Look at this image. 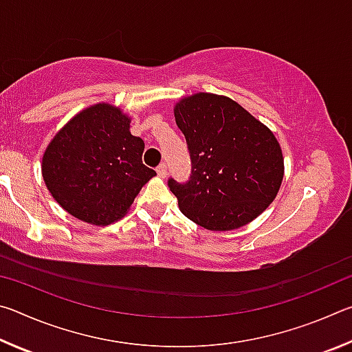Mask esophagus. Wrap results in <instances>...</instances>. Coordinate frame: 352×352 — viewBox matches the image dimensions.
Segmentation results:
<instances>
[{"instance_id":"1","label":"esophagus","mask_w":352,"mask_h":352,"mask_svg":"<svg viewBox=\"0 0 352 352\" xmlns=\"http://www.w3.org/2000/svg\"><path fill=\"white\" fill-rule=\"evenodd\" d=\"M157 174H158V177H162V178H164L166 175H168V168H166L164 163L158 166V168H157Z\"/></svg>"}]
</instances>
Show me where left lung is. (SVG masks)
<instances>
[{
  "mask_svg": "<svg viewBox=\"0 0 352 352\" xmlns=\"http://www.w3.org/2000/svg\"><path fill=\"white\" fill-rule=\"evenodd\" d=\"M174 115L192 163L186 183L168 182L184 216L206 230L230 231L265 211L284 177L272 130L233 99L211 93L183 98Z\"/></svg>",
  "mask_w": 352,
  "mask_h": 352,
  "instance_id": "obj_1",
  "label": "left lung"
}]
</instances>
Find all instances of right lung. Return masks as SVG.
Instances as JSON below:
<instances>
[{
  "mask_svg": "<svg viewBox=\"0 0 352 352\" xmlns=\"http://www.w3.org/2000/svg\"><path fill=\"white\" fill-rule=\"evenodd\" d=\"M144 141L130 118L110 104L82 110L47 144L41 174L65 211L91 225L126 216L141 188L157 175L142 164Z\"/></svg>",
  "mask_w": 352,
  "mask_h": 352,
  "instance_id": "1",
  "label": "right lung"
}]
</instances>
